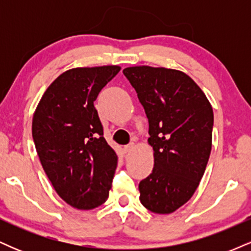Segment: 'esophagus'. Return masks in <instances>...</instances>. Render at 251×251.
<instances>
[{"label":"esophagus","mask_w":251,"mask_h":251,"mask_svg":"<svg viewBox=\"0 0 251 251\" xmlns=\"http://www.w3.org/2000/svg\"><path fill=\"white\" fill-rule=\"evenodd\" d=\"M133 148H134L133 144H128V145L124 146V151H125V153H128V152L132 151V149Z\"/></svg>","instance_id":"esophagus-1"}]
</instances>
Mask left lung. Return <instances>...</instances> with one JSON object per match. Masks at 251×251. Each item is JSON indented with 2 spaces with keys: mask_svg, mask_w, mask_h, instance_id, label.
Here are the masks:
<instances>
[{
  "mask_svg": "<svg viewBox=\"0 0 251 251\" xmlns=\"http://www.w3.org/2000/svg\"><path fill=\"white\" fill-rule=\"evenodd\" d=\"M149 119L154 168L139 183L140 201L154 214H171L188 201L205 171L214 112L205 94L180 71L149 66L123 71Z\"/></svg>",
  "mask_w": 251,
  "mask_h": 251,
  "instance_id": "obj_1",
  "label": "left lung"
}]
</instances>
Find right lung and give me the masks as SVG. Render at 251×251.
I'll return each instance as SVG.
<instances>
[{"label": "right lung", "instance_id": "add662e5", "mask_svg": "<svg viewBox=\"0 0 251 251\" xmlns=\"http://www.w3.org/2000/svg\"><path fill=\"white\" fill-rule=\"evenodd\" d=\"M118 66L73 68L45 92L31 133L42 168L73 208L94 209L108 198L118 157L103 138L94 101L119 73Z\"/></svg>", "mask_w": 251, "mask_h": 251}]
</instances>
